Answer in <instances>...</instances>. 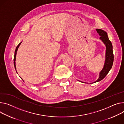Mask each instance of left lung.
Segmentation results:
<instances>
[{"label":"left lung","instance_id":"left-lung-1","mask_svg":"<svg viewBox=\"0 0 124 124\" xmlns=\"http://www.w3.org/2000/svg\"><path fill=\"white\" fill-rule=\"evenodd\" d=\"M96 31L99 34V35L100 36L99 39L103 42V43L105 44V46H106V52L105 56V59L103 68L99 72V78H98V79L94 82L92 83L91 84L95 83L103 80L112 68L114 61L113 46H112L111 42L109 39L107 32L104 31L101 29H96ZM78 81L81 83H85L79 80Z\"/></svg>","mask_w":124,"mask_h":124}]
</instances>
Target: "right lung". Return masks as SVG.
I'll return each mask as SVG.
<instances>
[{"label": "right lung", "instance_id": "right-lung-1", "mask_svg": "<svg viewBox=\"0 0 124 124\" xmlns=\"http://www.w3.org/2000/svg\"><path fill=\"white\" fill-rule=\"evenodd\" d=\"M22 42H21L20 43H19V44L16 47V50H15V54H14V67H15V70H16V62H15V61H16V54H17V50H18V48H19V47L20 46V45L21 44V43H22ZM16 72H17V71L16 70ZM18 74V73H17ZM22 80H23V81H24V80L22 79Z\"/></svg>", "mask_w": 124, "mask_h": 124}]
</instances>
